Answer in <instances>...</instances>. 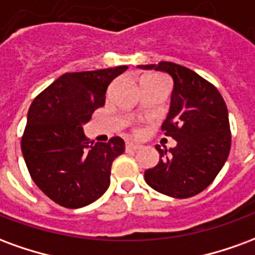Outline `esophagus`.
Here are the masks:
<instances>
[{"instance_id":"esophagus-1","label":"esophagus","mask_w":255,"mask_h":255,"mask_svg":"<svg viewBox=\"0 0 255 255\" xmlns=\"http://www.w3.org/2000/svg\"><path fill=\"white\" fill-rule=\"evenodd\" d=\"M142 147L139 143H133V142H127L126 143V149L129 150V151H136V150H139Z\"/></svg>"}]
</instances>
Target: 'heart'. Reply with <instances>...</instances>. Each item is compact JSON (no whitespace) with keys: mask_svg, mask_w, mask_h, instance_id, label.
Instances as JSON below:
<instances>
[{"mask_svg":"<svg viewBox=\"0 0 255 255\" xmlns=\"http://www.w3.org/2000/svg\"><path fill=\"white\" fill-rule=\"evenodd\" d=\"M154 79H160V76H157V75H147V76H143V78H142L140 83L147 82V80H154ZM140 132H142V129H140V128H135V129H133V133H135V135H139Z\"/></svg>","mask_w":255,"mask_h":255,"instance_id":"1","label":"heart"}]
</instances>
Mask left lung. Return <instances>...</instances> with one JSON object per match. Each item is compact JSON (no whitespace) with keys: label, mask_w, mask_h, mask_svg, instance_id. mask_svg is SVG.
Returning <instances> with one entry per match:
<instances>
[{"label":"left lung","mask_w":255,"mask_h":255,"mask_svg":"<svg viewBox=\"0 0 255 255\" xmlns=\"http://www.w3.org/2000/svg\"><path fill=\"white\" fill-rule=\"evenodd\" d=\"M139 68L164 71L173 79L171 109L161 129L177 142L169 151L155 146L160 162L144 172V180L168 197H194L213 182L230 154L224 98L210 82L179 64L161 61Z\"/></svg>","instance_id":"obj_1"}]
</instances>
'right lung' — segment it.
I'll return each mask as SVG.
<instances>
[{
  "mask_svg": "<svg viewBox=\"0 0 255 255\" xmlns=\"http://www.w3.org/2000/svg\"><path fill=\"white\" fill-rule=\"evenodd\" d=\"M127 65L65 73L32 101L21 136L31 179L60 206L83 208L111 184V168L124 153V140L90 144L83 132L95 109L105 105L106 90Z\"/></svg>",
  "mask_w": 255,
  "mask_h": 255,
  "instance_id": "1",
  "label": "right lung"
}]
</instances>
